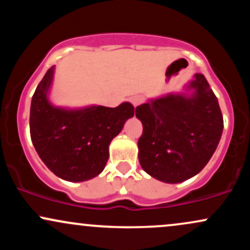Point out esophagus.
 <instances>
[{
	"mask_svg": "<svg viewBox=\"0 0 250 250\" xmlns=\"http://www.w3.org/2000/svg\"><path fill=\"white\" fill-rule=\"evenodd\" d=\"M143 101H145V100H143V97L141 96H134L130 99L131 104H133L134 107H139V105H141Z\"/></svg>",
	"mask_w": 250,
	"mask_h": 250,
	"instance_id": "obj_1",
	"label": "esophagus"
}]
</instances>
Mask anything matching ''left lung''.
<instances>
[{"instance_id":"1","label":"left lung","mask_w":250,"mask_h":250,"mask_svg":"<svg viewBox=\"0 0 250 250\" xmlns=\"http://www.w3.org/2000/svg\"><path fill=\"white\" fill-rule=\"evenodd\" d=\"M142 122L139 161L143 170L166 183L199 174L216 150L223 131L217 97L202 74L169 93L136 107Z\"/></svg>"}]
</instances>
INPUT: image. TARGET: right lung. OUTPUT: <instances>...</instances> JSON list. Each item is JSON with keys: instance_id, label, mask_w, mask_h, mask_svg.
<instances>
[{"instance_id": "1", "label": "right lung", "mask_w": 250, "mask_h": 250, "mask_svg": "<svg viewBox=\"0 0 250 250\" xmlns=\"http://www.w3.org/2000/svg\"><path fill=\"white\" fill-rule=\"evenodd\" d=\"M55 65L37 85L30 105V136L40 159L56 176L83 182L102 173L109 159V145L134 116L131 103L119 107H60L49 91Z\"/></svg>"}]
</instances>
